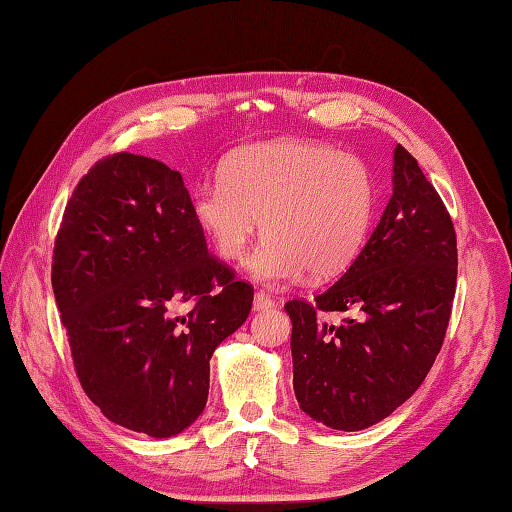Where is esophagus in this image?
Returning <instances> with one entry per match:
<instances>
[{
	"instance_id": "esophagus-1",
	"label": "esophagus",
	"mask_w": 512,
	"mask_h": 512,
	"mask_svg": "<svg viewBox=\"0 0 512 512\" xmlns=\"http://www.w3.org/2000/svg\"><path fill=\"white\" fill-rule=\"evenodd\" d=\"M273 306H276V302H273V299L265 291H258L254 295V310H256V313H260V310H269Z\"/></svg>"
}]
</instances>
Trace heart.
<instances>
[{"mask_svg":"<svg viewBox=\"0 0 512 512\" xmlns=\"http://www.w3.org/2000/svg\"><path fill=\"white\" fill-rule=\"evenodd\" d=\"M376 208V186L360 158L313 141H273L232 156L223 176L195 186L193 215L215 252L241 260L260 232L247 269L280 286L304 276L326 280L363 249Z\"/></svg>","mask_w":512,"mask_h":512,"instance_id":"1","label":"heart"}]
</instances>
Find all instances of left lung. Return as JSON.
I'll use <instances>...</instances> for the list:
<instances>
[{"label": "left lung", "instance_id": "1", "mask_svg": "<svg viewBox=\"0 0 512 512\" xmlns=\"http://www.w3.org/2000/svg\"><path fill=\"white\" fill-rule=\"evenodd\" d=\"M456 232L417 160L393 152V195L339 282L313 302L291 299L293 389L299 408L356 432L413 395L441 352L456 293ZM354 312L341 327L323 312Z\"/></svg>", "mask_w": 512, "mask_h": 512}]
</instances>
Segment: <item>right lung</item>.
Here are the masks:
<instances>
[{"instance_id": "right-lung-1", "label": "right lung", "mask_w": 512, "mask_h": 512, "mask_svg": "<svg viewBox=\"0 0 512 512\" xmlns=\"http://www.w3.org/2000/svg\"><path fill=\"white\" fill-rule=\"evenodd\" d=\"M52 286L84 393L154 439L202 415L210 356L254 302L252 284L208 254L180 171L128 152L78 182Z\"/></svg>"}]
</instances>
